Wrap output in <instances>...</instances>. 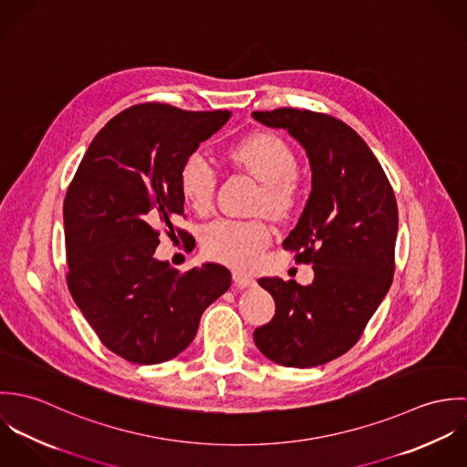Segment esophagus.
Wrapping results in <instances>:
<instances>
[{
	"label": "esophagus",
	"instance_id": "34e87169",
	"mask_svg": "<svg viewBox=\"0 0 467 467\" xmlns=\"http://www.w3.org/2000/svg\"><path fill=\"white\" fill-rule=\"evenodd\" d=\"M234 282H235V285H239V287H252V285H255V278L250 276V275L244 273V271H239V269L234 271Z\"/></svg>",
	"mask_w": 467,
	"mask_h": 467
}]
</instances>
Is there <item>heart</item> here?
<instances>
[{
  "label": "heart",
  "instance_id": "b5f03b06",
  "mask_svg": "<svg viewBox=\"0 0 467 467\" xmlns=\"http://www.w3.org/2000/svg\"><path fill=\"white\" fill-rule=\"evenodd\" d=\"M230 158L259 178L265 187L259 208L271 215H285L295 200L296 160L289 145L276 134L252 133L230 147ZM180 192L185 202L204 213L210 210L217 172L201 150L191 152L178 174ZM271 241V228L263 219H215L201 234L206 257L235 267L254 266Z\"/></svg>",
  "mask_w": 467,
  "mask_h": 467
}]
</instances>
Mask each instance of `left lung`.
Returning <instances> with one entry per match:
<instances>
[{"label":"left lung","mask_w":467,"mask_h":467,"mask_svg":"<svg viewBox=\"0 0 467 467\" xmlns=\"http://www.w3.org/2000/svg\"><path fill=\"white\" fill-rule=\"evenodd\" d=\"M252 117L285 130L309 158L311 194L282 246L315 271L309 285L259 278L275 317L254 339L278 365L318 367L359 339L392 285L398 202L378 158L341 120L293 108Z\"/></svg>","instance_id":"left-lung-1"}]
</instances>
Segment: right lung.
<instances>
[{"label": "right lung", "mask_w": 467, "mask_h": 467, "mask_svg": "<svg viewBox=\"0 0 467 467\" xmlns=\"http://www.w3.org/2000/svg\"><path fill=\"white\" fill-rule=\"evenodd\" d=\"M230 117L226 109L133 106L93 138L67 189V289L100 341L131 363L183 352L202 311L232 284L217 263L180 273L154 257L156 228L174 234L172 219L183 215V160Z\"/></svg>", "instance_id": "add662e5"}]
</instances>
